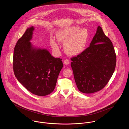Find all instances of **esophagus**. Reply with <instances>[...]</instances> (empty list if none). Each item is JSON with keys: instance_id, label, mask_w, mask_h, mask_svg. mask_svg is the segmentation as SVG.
Returning <instances> with one entry per match:
<instances>
[{"instance_id": "obj_1", "label": "esophagus", "mask_w": 129, "mask_h": 129, "mask_svg": "<svg viewBox=\"0 0 129 129\" xmlns=\"http://www.w3.org/2000/svg\"><path fill=\"white\" fill-rule=\"evenodd\" d=\"M63 62H64V64H66V65H68L70 64V60L68 59H66L64 60L63 61Z\"/></svg>"}]
</instances>
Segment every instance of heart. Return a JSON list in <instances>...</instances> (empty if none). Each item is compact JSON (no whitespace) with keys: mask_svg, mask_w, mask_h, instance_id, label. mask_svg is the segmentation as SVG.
<instances>
[{"mask_svg":"<svg viewBox=\"0 0 129 129\" xmlns=\"http://www.w3.org/2000/svg\"><path fill=\"white\" fill-rule=\"evenodd\" d=\"M56 38L58 41L64 43L63 49L66 53L75 56L85 50L89 39V33L86 28L73 25L59 30L56 33ZM50 43L54 50L59 49V44L55 38L51 39Z\"/></svg>","mask_w":129,"mask_h":129,"instance_id":"heart-1","label":"heart"}]
</instances>
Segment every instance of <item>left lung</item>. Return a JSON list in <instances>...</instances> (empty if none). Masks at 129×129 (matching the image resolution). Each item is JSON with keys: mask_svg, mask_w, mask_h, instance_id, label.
Returning a JSON list of instances; mask_svg holds the SVG:
<instances>
[{"mask_svg": "<svg viewBox=\"0 0 129 129\" xmlns=\"http://www.w3.org/2000/svg\"><path fill=\"white\" fill-rule=\"evenodd\" d=\"M71 60L78 90L89 94L101 90L107 84L115 71L116 56L110 40L98 26L89 47Z\"/></svg>", "mask_w": 129, "mask_h": 129, "instance_id": "8db88e82", "label": "left lung"}]
</instances>
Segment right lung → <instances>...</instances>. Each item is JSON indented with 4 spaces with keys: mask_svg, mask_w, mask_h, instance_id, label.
Wrapping results in <instances>:
<instances>
[{
    "mask_svg": "<svg viewBox=\"0 0 129 129\" xmlns=\"http://www.w3.org/2000/svg\"><path fill=\"white\" fill-rule=\"evenodd\" d=\"M35 27L28 28L14 48L13 71L17 80L28 91L38 96L53 92L63 67L61 59L46 49L33 45L31 41Z\"/></svg>",
    "mask_w": 129,
    "mask_h": 129,
    "instance_id": "right-lung-1",
    "label": "right lung"
}]
</instances>
